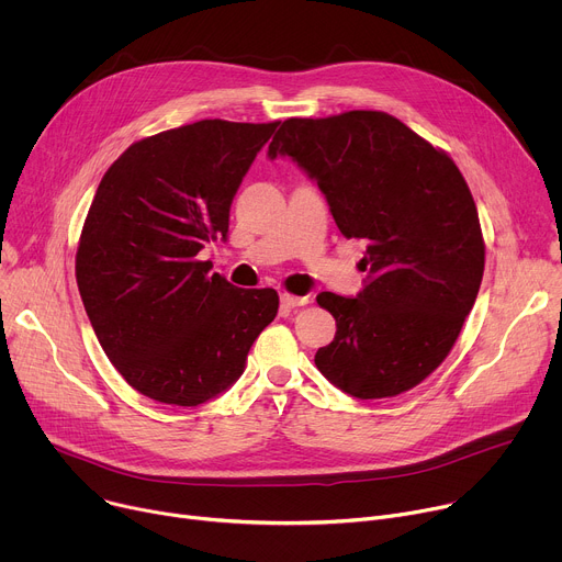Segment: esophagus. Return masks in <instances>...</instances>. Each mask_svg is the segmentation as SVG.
<instances>
[{"label": "esophagus", "instance_id": "esophagus-1", "mask_svg": "<svg viewBox=\"0 0 562 562\" xmlns=\"http://www.w3.org/2000/svg\"><path fill=\"white\" fill-rule=\"evenodd\" d=\"M280 304H282L284 308L304 306V304H308V295H291V293H282V295H280Z\"/></svg>", "mask_w": 562, "mask_h": 562}]
</instances>
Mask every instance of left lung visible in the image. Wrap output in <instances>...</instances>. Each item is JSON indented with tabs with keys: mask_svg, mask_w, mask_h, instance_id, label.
I'll return each instance as SVG.
<instances>
[{
	"mask_svg": "<svg viewBox=\"0 0 562 562\" xmlns=\"http://www.w3.org/2000/svg\"><path fill=\"white\" fill-rule=\"evenodd\" d=\"M278 155L317 182L340 233L367 245L364 289L317 295L338 331L315 367L360 400L414 389L449 356L483 282V231L462 173L382 111L289 117L269 144Z\"/></svg>",
	"mask_w": 562,
	"mask_h": 562,
	"instance_id": "left-lung-1",
	"label": "left lung"
}]
</instances>
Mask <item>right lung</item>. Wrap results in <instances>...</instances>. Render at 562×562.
Masks as SVG:
<instances>
[{
  "mask_svg": "<svg viewBox=\"0 0 562 562\" xmlns=\"http://www.w3.org/2000/svg\"><path fill=\"white\" fill-rule=\"evenodd\" d=\"M278 122L200 120L131 144L85 220L75 278L122 378L157 403L198 407L245 371L273 323V289H237L202 249L226 239L231 202Z\"/></svg>",
  "mask_w": 562,
  "mask_h": 562,
  "instance_id": "obj_1",
  "label": "right lung"
}]
</instances>
